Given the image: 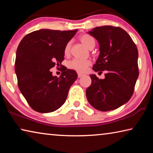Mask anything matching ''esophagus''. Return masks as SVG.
<instances>
[{"label":"esophagus","mask_w":153,"mask_h":153,"mask_svg":"<svg viewBox=\"0 0 153 153\" xmlns=\"http://www.w3.org/2000/svg\"><path fill=\"white\" fill-rule=\"evenodd\" d=\"M83 76H84V74H81V73L77 74V76H78V77H81Z\"/></svg>","instance_id":"obj_1"}]
</instances>
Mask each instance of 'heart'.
Here are the masks:
<instances>
[{
  "instance_id": "obj_1",
  "label": "heart",
  "mask_w": 153,
  "mask_h": 153,
  "mask_svg": "<svg viewBox=\"0 0 153 153\" xmlns=\"http://www.w3.org/2000/svg\"><path fill=\"white\" fill-rule=\"evenodd\" d=\"M80 41L83 45L86 46L88 48H90L92 46L95 45V41L91 36L88 34H83L79 37ZM70 44L68 43L65 48V53H69ZM91 65V61L88 59H74L68 63V67L71 69H74L78 72H83L87 69V67Z\"/></svg>"
}]
</instances>
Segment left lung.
<instances>
[{"label":"left lung","mask_w":153,"mask_h":153,"mask_svg":"<svg viewBox=\"0 0 153 153\" xmlns=\"http://www.w3.org/2000/svg\"><path fill=\"white\" fill-rule=\"evenodd\" d=\"M88 33L99 44L100 55L93 70L106 74L102 79L90 75L92 84L86 89L87 99L98 111L116 109L134 93L139 75L138 49L128 33L120 27L104 25Z\"/></svg>","instance_id":"1"}]
</instances>
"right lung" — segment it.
Wrapping results in <instances>:
<instances>
[{"instance_id": "add662e5", "label": "right lung", "mask_w": 153, "mask_h": 153, "mask_svg": "<svg viewBox=\"0 0 153 153\" xmlns=\"http://www.w3.org/2000/svg\"><path fill=\"white\" fill-rule=\"evenodd\" d=\"M77 31L36 30L25 36L18 46L15 63L18 86L37 112L51 113L60 108L77 79L76 71L64 66L59 77L51 70L64 60L65 48Z\"/></svg>"}]
</instances>
